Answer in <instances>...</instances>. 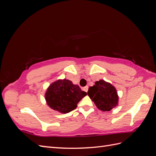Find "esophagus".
<instances>
[{
	"label": "esophagus",
	"instance_id": "34e87169",
	"mask_svg": "<svg viewBox=\"0 0 156 156\" xmlns=\"http://www.w3.org/2000/svg\"><path fill=\"white\" fill-rule=\"evenodd\" d=\"M88 86H87V87H84V88H83V90H84L86 92H88Z\"/></svg>",
	"mask_w": 156,
	"mask_h": 156
}]
</instances>
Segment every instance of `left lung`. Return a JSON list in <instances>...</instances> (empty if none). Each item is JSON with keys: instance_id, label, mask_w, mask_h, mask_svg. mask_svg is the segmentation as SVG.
<instances>
[{"instance_id": "1", "label": "left lung", "mask_w": 156, "mask_h": 156, "mask_svg": "<svg viewBox=\"0 0 156 156\" xmlns=\"http://www.w3.org/2000/svg\"><path fill=\"white\" fill-rule=\"evenodd\" d=\"M87 94L100 111H110L119 105L115 87L104 80L96 81L95 85L89 87Z\"/></svg>"}]
</instances>
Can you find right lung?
<instances>
[{
  "label": "right lung",
  "mask_w": 156,
  "mask_h": 156,
  "mask_svg": "<svg viewBox=\"0 0 156 156\" xmlns=\"http://www.w3.org/2000/svg\"><path fill=\"white\" fill-rule=\"evenodd\" d=\"M85 96L87 92L66 79H58L51 83L45 94L48 105L64 114L75 109L77 103Z\"/></svg>",
  "instance_id": "1"
}]
</instances>
